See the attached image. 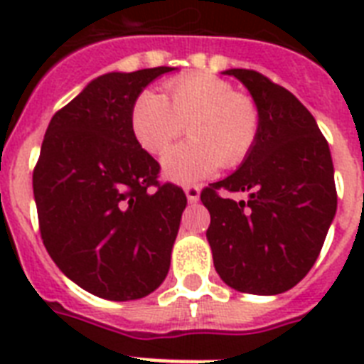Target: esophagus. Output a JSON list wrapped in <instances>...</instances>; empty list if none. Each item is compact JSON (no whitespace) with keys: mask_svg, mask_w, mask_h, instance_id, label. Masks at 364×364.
<instances>
[{"mask_svg":"<svg viewBox=\"0 0 364 364\" xmlns=\"http://www.w3.org/2000/svg\"><path fill=\"white\" fill-rule=\"evenodd\" d=\"M185 194H187V200L191 204H194V202H198L200 200V188L196 187V185H187V187H185Z\"/></svg>","mask_w":364,"mask_h":364,"instance_id":"1","label":"esophagus"}]
</instances>
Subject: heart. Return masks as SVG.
Segmentation results:
<instances>
[{
  "instance_id": "obj_1",
  "label": "heart",
  "mask_w": 364,
  "mask_h": 364,
  "mask_svg": "<svg viewBox=\"0 0 364 364\" xmlns=\"http://www.w3.org/2000/svg\"><path fill=\"white\" fill-rule=\"evenodd\" d=\"M187 122L191 141L170 149L162 159L164 176L177 183L205 179L221 164H242L260 130L253 100L236 92L225 79L205 73L171 79L166 82V96L143 90L132 105L134 137L151 154L166 151Z\"/></svg>"
}]
</instances>
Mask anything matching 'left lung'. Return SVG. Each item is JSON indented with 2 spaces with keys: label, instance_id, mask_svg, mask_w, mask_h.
Wrapping results in <instances>:
<instances>
[{
  "label": "left lung",
  "instance_id": "obj_1",
  "mask_svg": "<svg viewBox=\"0 0 364 364\" xmlns=\"http://www.w3.org/2000/svg\"><path fill=\"white\" fill-rule=\"evenodd\" d=\"M223 73L253 96L260 130L238 170L200 194L211 215L213 264L240 293H285L310 272L336 213L328 143L287 88L253 70ZM219 190L247 192L248 200L223 199Z\"/></svg>",
  "mask_w": 364,
  "mask_h": 364
}]
</instances>
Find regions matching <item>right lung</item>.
<instances>
[{
    "label": "right lung",
    "mask_w": 364,
    "mask_h": 364,
    "mask_svg": "<svg viewBox=\"0 0 364 364\" xmlns=\"http://www.w3.org/2000/svg\"><path fill=\"white\" fill-rule=\"evenodd\" d=\"M171 70L105 73L45 132L33 170L43 243L71 282L100 299H143L170 270L187 196L159 183V162L134 137L130 113L143 88Z\"/></svg>",
    "instance_id": "add662e5"
}]
</instances>
